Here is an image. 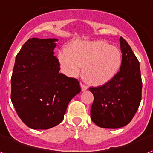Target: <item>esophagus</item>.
<instances>
[{
	"mask_svg": "<svg viewBox=\"0 0 153 153\" xmlns=\"http://www.w3.org/2000/svg\"><path fill=\"white\" fill-rule=\"evenodd\" d=\"M80 87H81V90L82 91H85L88 89V86H86L85 84H83V83H80Z\"/></svg>",
	"mask_w": 153,
	"mask_h": 153,
	"instance_id": "34e87169",
	"label": "esophagus"
}]
</instances>
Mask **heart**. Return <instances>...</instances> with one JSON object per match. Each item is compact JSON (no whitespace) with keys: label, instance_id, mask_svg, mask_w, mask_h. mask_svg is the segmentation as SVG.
Masks as SVG:
<instances>
[{"label":"heart","instance_id":"1","mask_svg":"<svg viewBox=\"0 0 153 153\" xmlns=\"http://www.w3.org/2000/svg\"><path fill=\"white\" fill-rule=\"evenodd\" d=\"M59 60L65 72L72 76H77L84 66V80L99 86L115 76L123 56L118 47L105 41H76L67 51L60 52Z\"/></svg>","mask_w":153,"mask_h":153}]
</instances>
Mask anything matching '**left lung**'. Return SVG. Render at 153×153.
Listing matches in <instances>:
<instances>
[{
    "instance_id": "left-lung-1",
    "label": "left lung",
    "mask_w": 153,
    "mask_h": 153,
    "mask_svg": "<svg viewBox=\"0 0 153 153\" xmlns=\"http://www.w3.org/2000/svg\"><path fill=\"white\" fill-rule=\"evenodd\" d=\"M120 46L123 53L120 70L107 84L89 88L94 96L91 118L102 128L117 129L129 124L141 100L142 81L139 61L122 37Z\"/></svg>"
}]
</instances>
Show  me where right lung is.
<instances>
[{
	"instance_id": "1",
	"label": "right lung",
	"mask_w": 153,
	"mask_h": 153,
	"mask_svg": "<svg viewBox=\"0 0 153 153\" xmlns=\"http://www.w3.org/2000/svg\"><path fill=\"white\" fill-rule=\"evenodd\" d=\"M56 39H29L16 57L11 100L20 119L34 129L62 123L70 100L80 91L77 79L60 73Z\"/></svg>"
}]
</instances>
